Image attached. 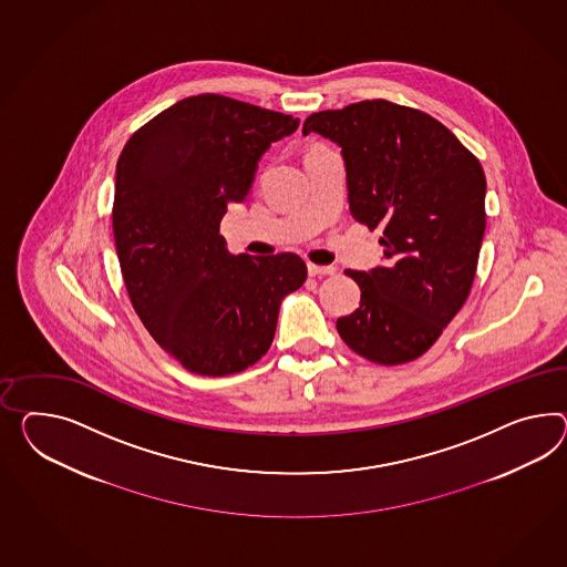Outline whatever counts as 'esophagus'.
Instances as JSON below:
<instances>
[{"label":"esophagus","instance_id":"1","mask_svg":"<svg viewBox=\"0 0 567 567\" xmlns=\"http://www.w3.org/2000/svg\"><path fill=\"white\" fill-rule=\"evenodd\" d=\"M334 267H322V265H315V262H308V274L312 277L317 276H333Z\"/></svg>","mask_w":567,"mask_h":567}]
</instances>
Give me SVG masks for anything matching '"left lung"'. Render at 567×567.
Returning a JSON list of instances; mask_svg holds the SVG:
<instances>
[{"label":"left lung","instance_id":"8db88e82","mask_svg":"<svg viewBox=\"0 0 567 567\" xmlns=\"http://www.w3.org/2000/svg\"><path fill=\"white\" fill-rule=\"evenodd\" d=\"M341 146L351 216L382 228L384 267L351 271L360 308L337 319L341 339L370 362L417 360L463 308L485 233V175L449 127L384 99L312 113Z\"/></svg>","mask_w":567,"mask_h":567}]
</instances>
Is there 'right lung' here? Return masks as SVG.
Returning <instances> with one entry per match:
<instances>
[{"label": "right lung", "mask_w": 567, "mask_h": 567, "mask_svg": "<svg viewBox=\"0 0 567 567\" xmlns=\"http://www.w3.org/2000/svg\"><path fill=\"white\" fill-rule=\"evenodd\" d=\"M298 118L197 94L142 125L116 161L113 233L133 310L185 370L228 377L259 362L279 302L306 281L293 252L230 255L219 221L247 199L262 152Z\"/></svg>", "instance_id": "1"}]
</instances>
